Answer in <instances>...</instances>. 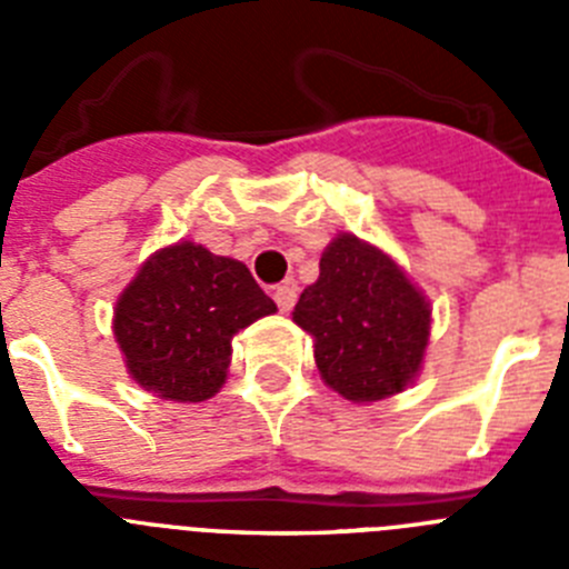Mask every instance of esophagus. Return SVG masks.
<instances>
[{
    "instance_id": "1",
    "label": "esophagus",
    "mask_w": 569,
    "mask_h": 569,
    "mask_svg": "<svg viewBox=\"0 0 569 569\" xmlns=\"http://www.w3.org/2000/svg\"><path fill=\"white\" fill-rule=\"evenodd\" d=\"M273 299H276V305H279L281 313H288V310L296 305V284H293V281H284V284H279V288L273 290Z\"/></svg>"
}]
</instances>
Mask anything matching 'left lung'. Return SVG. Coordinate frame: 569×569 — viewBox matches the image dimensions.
<instances>
[{"mask_svg": "<svg viewBox=\"0 0 569 569\" xmlns=\"http://www.w3.org/2000/svg\"><path fill=\"white\" fill-rule=\"evenodd\" d=\"M293 321L313 336L325 385L347 401H379L413 385L430 339V301L379 248L339 233L321 253Z\"/></svg>", "mask_w": 569, "mask_h": 569, "instance_id": "obj_1", "label": "left lung"}]
</instances>
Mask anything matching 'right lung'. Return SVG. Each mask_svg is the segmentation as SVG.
<instances>
[{"instance_id":"add662e5","label":"right lung","mask_w":569,"mask_h":569,"mask_svg":"<svg viewBox=\"0 0 569 569\" xmlns=\"http://www.w3.org/2000/svg\"><path fill=\"white\" fill-rule=\"evenodd\" d=\"M276 305L241 261L196 241L156 250L122 290L113 336L128 373L168 401H204L228 379L233 336Z\"/></svg>"}]
</instances>
